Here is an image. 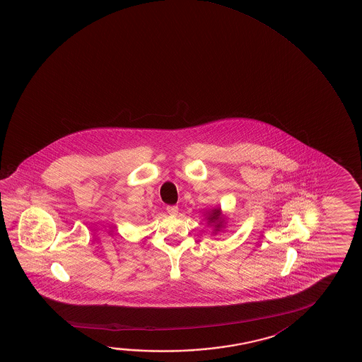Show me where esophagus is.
<instances>
[{
  "label": "esophagus",
  "instance_id": "obj_1",
  "mask_svg": "<svg viewBox=\"0 0 362 362\" xmlns=\"http://www.w3.org/2000/svg\"><path fill=\"white\" fill-rule=\"evenodd\" d=\"M179 208L178 206H166V212L172 216L178 214Z\"/></svg>",
  "mask_w": 362,
  "mask_h": 362
}]
</instances>
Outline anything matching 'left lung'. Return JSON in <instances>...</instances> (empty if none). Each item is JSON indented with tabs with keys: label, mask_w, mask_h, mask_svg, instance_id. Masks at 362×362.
<instances>
[{
	"label": "left lung",
	"mask_w": 362,
	"mask_h": 362,
	"mask_svg": "<svg viewBox=\"0 0 362 362\" xmlns=\"http://www.w3.org/2000/svg\"><path fill=\"white\" fill-rule=\"evenodd\" d=\"M219 216H221V211L219 209H214V212H212V214L209 216V222H214V223H216V227L217 228H219L221 226H222V221H219Z\"/></svg>",
	"instance_id": "8db88e82"
}]
</instances>
